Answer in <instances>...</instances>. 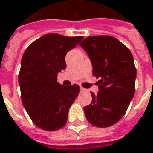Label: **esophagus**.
<instances>
[{
	"label": "esophagus",
	"mask_w": 153,
	"mask_h": 153,
	"mask_svg": "<svg viewBox=\"0 0 153 153\" xmlns=\"http://www.w3.org/2000/svg\"><path fill=\"white\" fill-rule=\"evenodd\" d=\"M88 90L87 89H85L84 88H81V92H82V93H84V92H87Z\"/></svg>",
	"instance_id": "obj_1"
}]
</instances>
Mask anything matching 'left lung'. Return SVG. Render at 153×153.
<instances>
[{"label": "left lung", "mask_w": 153, "mask_h": 153, "mask_svg": "<svg viewBox=\"0 0 153 153\" xmlns=\"http://www.w3.org/2000/svg\"><path fill=\"white\" fill-rule=\"evenodd\" d=\"M88 55L93 75L98 81L97 94L84 107L88 121L101 128L117 123L135 94L136 70L131 52L112 36H92L80 43Z\"/></svg>", "instance_id": "left-lung-1"}]
</instances>
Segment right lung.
Segmentation results:
<instances>
[{"instance_id":"1","label":"right lung","mask_w":153,"mask_h":153,"mask_svg":"<svg viewBox=\"0 0 153 153\" xmlns=\"http://www.w3.org/2000/svg\"><path fill=\"white\" fill-rule=\"evenodd\" d=\"M82 39L49 33L33 42L23 53L18 76L22 102L32 121L44 131L64 126L80 93L77 84L57 82V74L66 68L65 55Z\"/></svg>"}]
</instances>
